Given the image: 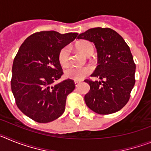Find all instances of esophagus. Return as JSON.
<instances>
[{
	"label": "esophagus",
	"instance_id": "34e87169",
	"mask_svg": "<svg viewBox=\"0 0 151 151\" xmlns=\"http://www.w3.org/2000/svg\"><path fill=\"white\" fill-rule=\"evenodd\" d=\"M81 83H82V82H80V81H75V85H76V87H78V85H79Z\"/></svg>",
	"mask_w": 151,
	"mask_h": 151
}]
</instances>
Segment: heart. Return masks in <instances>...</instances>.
Listing matches in <instances>:
<instances>
[{
	"mask_svg": "<svg viewBox=\"0 0 151 151\" xmlns=\"http://www.w3.org/2000/svg\"><path fill=\"white\" fill-rule=\"evenodd\" d=\"M76 48L82 52L85 56L91 55L94 51V46L90 41H82L76 44ZM60 63L63 66H67L70 62V47L69 46H65L59 52L58 55ZM92 72V68L89 66H71L68 68L65 72L66 76L68 78L79 81L83 79L88 75Z\"/></svg>",
	"mask_w": 151,
	"mask_h": 151,
	"instance_id": "obj_1",
	"label": "heart"
}]
</instances>
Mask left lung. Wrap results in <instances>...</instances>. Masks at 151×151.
<instances>
[{
    "mask_svg": "<svg viewBox=\"0 0 151 151\" xmlns=\"http://www.w3.org/2000/svg\"><path fill=\"white\" fill-rule=\"evenodd\" d=\"M93 42L97 51L98 65L92 77L85 79L90 91L85 94L87 106L102 115L120 110L129 101L135 83V63L129 45L120 35L110 28H93L78 36Z\"/></svg>",
    "mask_w": 151,
    "mask_h": 151,
    "instance_id": "left-lung-1",
    "label": "left lung"
}]
</instances>
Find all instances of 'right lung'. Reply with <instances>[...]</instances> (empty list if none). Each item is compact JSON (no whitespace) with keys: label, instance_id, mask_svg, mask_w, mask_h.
Returning a JSON list of instances; mask_svg holds the SVG:
<instances>
[{"label":"right lung","instance_id":"add662e5","mask_svg":"<svg viewBox=\"0 0 151 151\" xmlns=\"http://www.w3.org/2000/svg\"><path fill=\"white\" fill-rule=\"evenodd\" d=\"M78 35L55 31L35 32L25 40L13 60L11 90L16 104L35 122H52L65 110L66 97L76 88L74 81L53 83L63 74L58 59L60 50Z\"/></svg>","mask_w":151,"mask_h":151}]
</instances>
